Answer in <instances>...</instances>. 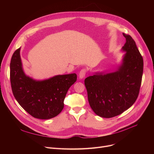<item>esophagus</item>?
Returning <instances> with one entry per match:
<instances>
[{
  "instance_id": "obj_1",
  "label": "esophagus",
  "mask_w": 154,
  "mask_h": 154,
  "mask_svg": "<svg viewBox=\"0 0 154 154\" xmlns=\"http://www.w3.org/2000/svg\"><path fill=\"white\" fill-rule=\"evenodd\" d=\"M87 73V70L85 69H82L80 71V73H79V78L80 79H83L85 77V74Z\"/></svg>"
}]
</instances>
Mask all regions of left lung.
<instances>
[{
  "label": "left lung",
  "mask_w": 154,
  "mask_h": 154,
  "mask_svg": "<svg viewBox=\"0 0 154 154\" xmlns=\"http://www.w3.org/2000/svg\"><path fill=\"white\" fill-rule=\"evenodd\" d=\"M126 52L122 64L112 72H97L85 79L88 100L95 114L103 118L119 116L130 108L139 94L143 61L134 40L123 33Z\"/></svg>",
  "instance_id": "obj_1"
}]
</instances>
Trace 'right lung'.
<instances>
[{"instance_id": "1", "label": "right lung", "mask_w": 154, "mask_h": 154, "mask_svg": "<svg viewBox=\"0 0 154 154\" xmlns=\"http://www.w3.org/2000/svg\"><path fill=\"white\" fill-rule=\"evenodd\" d=\"M20 51V47L14 52L10 64L11 84L16 100L35 118L49 119L59 115L69 88L76 82V74L35 80L24 73Z\"/></svg>"}]
</instances>
